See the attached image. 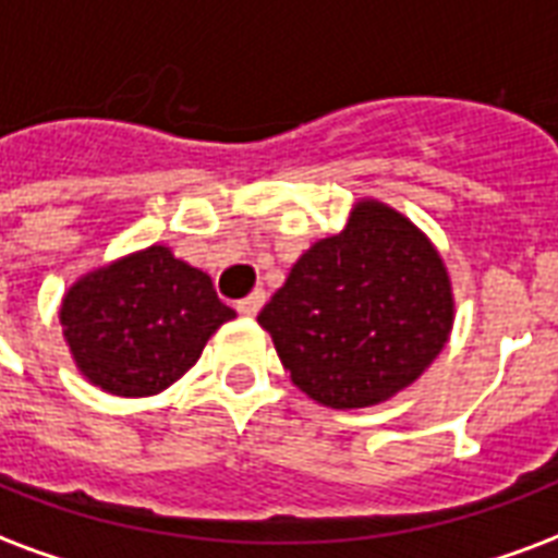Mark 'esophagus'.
I'll return each mask as SVG.
<instances>
[{
  "mask_svg": "<svg viewBox=\"0 0 558 558\" xmlns=\"http://www.w3.org/2000/svg\"><path fill=\"white\" fill-rule=\"evenodd\" d=\"M263 304H266V292H263V290H254V292H251V295H247V299L239 301L236 311L242 313V316H257L259 307H263Z\"/></svg>",
  "mask_w": 558,
  "mask_h": 558,
  "instance_id": "1",
  "label": "esophagus"
}]
</instances>
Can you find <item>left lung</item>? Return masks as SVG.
<instances>
[{"label": "left lung", "mask_w": 558, "mask_h": 558, "mask_svg": "<svg viewBox=\"0 0 558 558\" xmlns=\"http://www.w3.org/2000/svg\"><path fill=\"white\" fill-rule=\"evenodd\" d=\"M452 319L437 247L381 201H357L345 230L304 251L257 316L292 384L340 411L414 384L447 345Z\"/></svg>", "instance_id": "8db88e82"}]
</instances>
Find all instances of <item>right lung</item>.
Listing matches in <instances>:
<instances>
[{"instance_id": "1", "label": "right lung", "mask_w": 558, "mask_h": 558, "mask_svg": "<svg viewBox=\"0 0 558 558\" xmlns=\"http://www.w3.org/2000/svg\"><path fill=\"white\" fill-rule=\"evenodd\" d=\"M233 316L209 275L165 245L82 275L59 313L80 373L111 396L162 393Z\"/></svg>"}]
</instances>
